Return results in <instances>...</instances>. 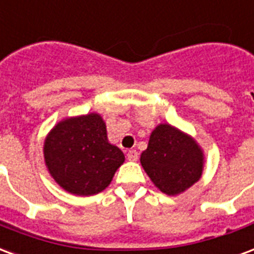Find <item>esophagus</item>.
Segmentation results:
<instances>
[{
	"label": "esophagus",
	"mask_w": 254,
	"mask_h": 254,
	"mask_svg": "<svg viewBox=\"0 0 254 254\" xmlns=\"http://www.w3.org/2000/svg\"><path fill=\"white\" fill-rule=\"evenodd\" d=\"M127 157L129 161H137V159H138V153H137L136 149H132V151L127 152Z\"/></svg>",
	"instance_id": "esophagus-1"
}]
</instances>
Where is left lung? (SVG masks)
<instances>
[{
  "label": "left lung",
  "instance_id": "8db88e82",
  "mask_svg": "<svg viewBox=\"0 0 254 254\" xmlns=\"http://www.w3.org/2000/svg\"><path fill=\"white\" fill-rule=\"evenodd\" d=\"M140 163L163 194L176 196L202 178L204 153L189 133L171 124H159L152 130Z\"/></svg>",
  "mask_w": 254,
  "mask_h": 254
}]
</instances>
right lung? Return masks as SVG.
<instances>
[{
  "instance_id": "add662e5",
  "label": "right lung",
  "mask_w": 254,
  "mask_h": 254,
  "mask_svg": "<svg viewBox=\"0 0 254 254\" xmlns=\"http://www.w3.org/2000/svg\"><path fill=\"white\" fill-rule=\"evenodd\" d=\"M43 153L52 179L79 196L103 191L125 161L121 149L109 142L106 124L98 113L58 122L47 134Z\"/></svg>"
}]
</instances>
